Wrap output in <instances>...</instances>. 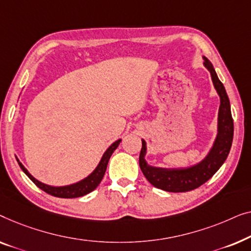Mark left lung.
I'll return each instance as SVG.
<instances>
[{"label":"left lung","mask_w":251,"mask_h":251,"mask_svg":"<svg viewBox=\"0 0 251 251\" xmlns=\"http://www.w3.org/2000/svg\"><path fill=\"white\" fill-rule=\"evenodd\" d=\"M204 66L210 72L211 79L217 93L221 97L220 112H218V134L213 149L204 159L198 165L182 169H162L150 167L144 160L147 147L142 140V149L140 152V168L143 175L153 186L168 192H188L199 188L216 173L226 160L233 141V118L231 114L230 100L224 85L218 79L214 67L207 58Z\"/></svg>","instance_id":"left-lung-1"}]
</instances>
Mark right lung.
Returning <instances> with one entry per match:
<instances>
[{
    "instance_id": "right-lung-1",
    "label": "right lung",
    "mask_w": 251,
    "mask_h": 251,
    "mask_svg": "<svg viewBox=\"0 0 251 251\" xmlns=\"http://www.w3.org/2000/svg\"><path fill=\"white\" fill-rule=\"evenodd\" d=\"M119 143H121V140L116 141L115 143H112L111 146L108 148V150L105 151L103 157H102L100 164L98 165V167L95 168V171L92 173L90 176H87V177L84 178L83 181L75 183V184L68 185V186H58V188H56V186H50V185L43 184V183H41L40 181H37V179H35L33 176L28 173L27 169L24 167L23 164H21L19 160H18V164L20 166V168L24 171L25 174H26L28 177L34 182V184H36L38 188L43 190L44 192L58 198H78L92 192L99 184H100V182L102 181V178H103L104 176L105 169H107L108 161L110 159L112 152L117 149Z\"/></svg>"
}]
</instances>
